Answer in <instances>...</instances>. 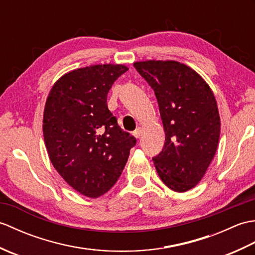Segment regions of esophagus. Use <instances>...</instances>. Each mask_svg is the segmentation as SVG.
Segmentation results:
<instances>
[{
  "mask_svg": "<svg viewBox=\"0 0 255 255\" xmlns=\"http://www.w3.org/2000/svg\"><path fill=\"white\" fill-rule=\"evenodd\" d=\"M133 136L136 137V138H139L140 136H141V128L138 127V128L136 129V130L133 131Z\"/></svg>",
  "mask_w": 255,
  "mask_h": 255,
  "instance_id": "1",
  "label": "esophagus"
}]
</instances>
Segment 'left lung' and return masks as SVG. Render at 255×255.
Returning a JSON list of instances; mask_svg holds the SVG:
<instances>
[{
    "instance_id": "obj_1",
    "label": "left lung",
    "mask_w": 255,
    "mask_h": 255,
    "mask_svg": "<svg viewBox=\"0 0 255 255\" xmlns=\"http://www.w3.org/2000/svg\"><path fill=\"white\" fill-rule=\"evenodd\" d=\"M154 91L165 132L161 152L153 156L165 185L186 192L202 180L218 147L220 117L213 91L200 75L177 61L134 62Z\"/></svg>"
}]
</instances>
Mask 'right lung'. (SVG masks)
Here are the masks:
<instances>
[{"label":"right lung","mask_w":255,"mask_h":255,"mask_svg":"<svg viewBox=\"0 0 255 255\" xmlns=\"http://www.w3.org/2000/svg\"><path fill=\"white\" fill-rule=\"evenodd\" d=\"M128 70L96 64L73 70L47 97L42 131L52 165L70 186L91 198L115 185L137 140L107 107L114 82Z\"/></svg>","instance_id":"obj_1"}]
</instances>
